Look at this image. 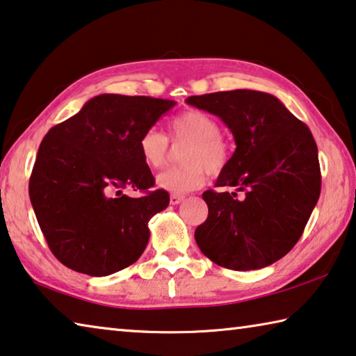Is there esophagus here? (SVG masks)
<instances>
[{
	"label": "esophagus",
	"instance_id": "esophagus-1",
	"mask_svg": "<svg viewBox=\"0 0 356 356\" xmlns=\"http://www.w3.org/2000/svg\"><path fill=\"white\" fill-rule=\"evenodd\" d=\"M183 200H184L183 195H177V194L170 195V203H172V205H178V203H181Z\"/></svg>",
	"mask_w": 356,
	"mask_h": 356
}]
</instances>
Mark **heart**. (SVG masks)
<instances>
[{
    "mask_svg": "<svg viewBox=\"0 0 356 356\" xmlns=\"http://www.w3.org/2000/svg\"><path fill=\"white\" fill-rule=\"evenodd\" d=\"M168 132L173 142L189 145L183 156L186 165L167 168L157 175L156 183L159 188L177 195L188 194L205 184L208 170L219 173L229 164V143L219 136V123L208 113L200 110L179 113L168 124ZM138 153L149 168H159L167 161L168 138L151 127L140 136Z\"/></svg>",
    "mask_w": 356,
    "mask_h": 356,
    "instance_id": "heart-1",
    "label": "heart"
}]
</instances>
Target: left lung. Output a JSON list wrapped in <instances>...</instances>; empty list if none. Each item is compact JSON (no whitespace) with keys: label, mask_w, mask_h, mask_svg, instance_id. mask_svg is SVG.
<instances>
[{"label":"left lung","mask_w":356,"mask_h":356,"mask_svg":"<svg viewBox=\"0 0 356 356\" xmlns=\"http://www.w3.org/2000/svg\"><path fill=\"white\" fill-rule=\"evenodd\" d=\"M186 102L222 120L235 153L205 191L208 218L195 229L197 246L229 270H260L282 259L302 235L320 195L316 140L277 97L254 90L191 96Z\"/></svg>","instance_id":"obj_1"}]
</instances>
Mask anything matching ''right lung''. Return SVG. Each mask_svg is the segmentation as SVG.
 <instances>
[{
  "instance_id": "1",
  "label": "right lung",
  "mask_w": 356,
  "mask_h": 356,
  "mask_svg": "<svg viewBox=\"0 0 356 356\" xmlns=\"http://www.w3.org/2000/svg\"><path fill=\"white\" fill-rule=\"evenodd\" d=\"M175 101L99 95L56 124L40 143L30 199L55 257L74 271L108 276L137 261L149 240L148 222L168 207L164 189L138 153L140 136ZM124 187L145 192L134 200Z\"/></svg>"
}]
</instances>
